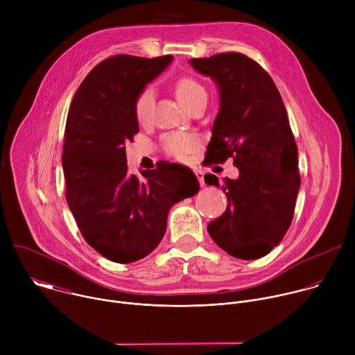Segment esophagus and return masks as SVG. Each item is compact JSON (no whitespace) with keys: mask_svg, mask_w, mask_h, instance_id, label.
I'll list each match as a JSON object with an SVG mask.
<instances>
[{"mask_svg":"<svg viewBox=\"0 0 355 355\" xmlns=\"http://www.w3.org/2000/svg\"><path fill=\"white\" fill-rule=\"evenodd\" d=\"M195 175H196V178H198V181H199V185L200 187H205V181H204V174H202V171L200 170H195Z\"/></svg>","mask_w":355,"mask_h":355,"instance_id":"34e87169","label":"esophagus"}]
</instances>
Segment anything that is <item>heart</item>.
Here are the masks:
<instances>
[{
  "mask_svg": "<svg viewBox=\"0 0 355 355\" xmlns=\"http://www.w3.org/2000/svg\"><path fill=\"white\" fill-rule=\"evenodd\" d=\"M175 94L180 103L185 108H191L200 99H207V89L198 80L192 77H181L175 83ZM151 105H153V91L144 88L140 91L135 101V115L139 122H144L150 115ZM196 139L187 133H168L163 137V147L170 156L182 157L193 148Z\"/></svg>",
  "mask_w": 355,
  "mask_h": 355,
  "instance_id": "obj_1",
  "label": "heart"
}]
</instances>
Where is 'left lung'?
<instances>
[{"instance_id":"left-lung-1","label":"left lung","mask_w":355,"mask_h":355,"mask_svg":"<svg viewBox=\"0 0 355 355\" xmlns=\"http://www.w3.org/2000/svg\"><path fill=\"white\" fill-rule=\"evenodd\" d=\"M189 63L212 77L220 91L205 162L222 164L233 157L239 170L237 180H223L227 208L208 232L227 254L261 259L289 229L300 187L297 147L284 101L270 74L245 55L227 52ZM205 182L219 187L214 174Z\"/></svg>"}]
</instances>
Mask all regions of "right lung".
<instances>
[{"mask_svg": "<svg viewBox=\"0 0 355 355\" xmlns=\"http://www.w3.org/2000/svg\"><path fill=\"white\" fill-rule=\"evenodd\" d=\"M171 60L111 56L88 73L69 110L66 200L85 241L114 263L148 256L164 237L170 208L199 191L184 166L162 164L137 178L126 164L125 144L139 132L135 101Z\"/></svg>", "mask_w": 355, "mask_h": 355, "instance_id": "1", "label": "right lung"}]
</instances>
